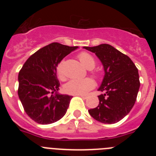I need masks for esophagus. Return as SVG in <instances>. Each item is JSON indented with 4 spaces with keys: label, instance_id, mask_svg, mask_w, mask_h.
I'll list each match as a JSON object with an SVG mask.
<instances>
[{
    "label": "esophagus",
    "instance_id": "34e87169",
    "mask_svg": "<svg viewBox=\"0 0 156 156\" xmlns=\"http://www.w3.org/2000/svg\"><path fill=\"white\" fill-rule=\"evenodd\" d=\"M78 96H80V97L83 99H87V95H78Z\"/></svg>",
    "mask_w": 156,
    "mask_h": 156
}]
</instances>
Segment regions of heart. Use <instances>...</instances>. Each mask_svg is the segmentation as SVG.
<instances>
[{
    "instance_id": "1",
    "label": "heart",
    "mask_w": 156,
    "mask_h": 156,
    "mask_svg": "<svg viewBox=\"0 0 156 156\" xmlns=\"http://www.w3.org/2000/svg\"><path fill=\"white\" fill-rule=\"evenodd\" d=\"M80 61L88 69L94 68L95 60L93 56L87 52H81L78 55ZM57 74L60 79H64V60L59 62L57 66ZM94 82L90 78L84 79H72L67 82L64 86V90L67 94L73 95H83L87 93L89 90L93 89Z\"/></svg>"
}]
</instances>
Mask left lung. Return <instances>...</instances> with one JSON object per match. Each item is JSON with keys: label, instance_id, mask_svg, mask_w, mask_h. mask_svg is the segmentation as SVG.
I'll use <instances>...</instances> for the list:
<instances>
[{"label": "left lung", "instance_id": "1", "mask_svg": "<svg viewBox=\"0 0 156 156\" xmlns=\"http://www.w3.org/2000/svg\"><path fill=\"white\" fill-rule=\"evenodd\" d=\"M94 53L104 67L105 76L98 90L99 104L88 110L94 119L112 124L123 119L133 108L140 87L138 70L127 55L102 44L83 47Z\"/></svg>", "mask_w": 156, "mask_h": 156}]
</instances>
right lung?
Wrapping results in <instances>:
<instances>
[{
	"mask_svg": "<svg viewBox=\"0 0 156 156\" xmlns=\"http://www.w3.org/2000/svg\"><path fill=\"white\" fill-rule=\"evenodd\" d=\"M78 47L51 43L32 55L19 73L18 94L25 112L40 124H50L66 113L72 96L60 94L57 66Z\"/></svg>",
	"mask_w": 156,
	"mask_h": 156,
	"instance_id": "1",
	"label": "right lung"
}]
</instances>
